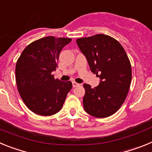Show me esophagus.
<instances>
[{
    "label": "esophagus",
    "mask_w": 152,
    "mask_h": 152,
    "mask_svg": "<svg viewBox=\"0 0 152 152\" xmlns=\"http://www.w3.org/2000/svg\"><path fill=\"white\" fill-rule=\"evenodd\" d=\"M72 85H73L74 88H76V87H77V86H79V85H80V84H79L78 83L75 82V81H73V82H72Z\"/></svg>",
    "instance_id": "obj_1"
}]
</instances>
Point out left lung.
Instances as JSON below:
<instances>
[{"label": "left lung", "instance_id": "left-lung-1", "mask_svg": "<svg viewBox=\"0 0 152 152\" xmlns=\"http://www.w3.org/2000/svg\"><path fill=\"white\" fill-rule=\"evenodd\" d=\"M86 56L91 72L100 78L94 88L84 84V110L96 118L114 114L126 100L132 81V68L128 56L121 44L105 34L76 39Z\"/></svg>", "mask_w": 152, "mask_h": 152}]
</instances>
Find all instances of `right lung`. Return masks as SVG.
Masks as SVG:
<instances>
[{"label": "right lung", "instance_id": "add662e5", "mask_svg": "<svg viewBox=\"0 0 152 152\" xmlns=\"http://www.w3.org/2000/svg\"><path fill=\"white\" fill-rule=\"evenodd\" d=\"M70 38L46 36L31 42L24 49L16 64L18 92L26 107L40 116H52L61 110L71 81L55 79L59 54Z\"/></svg>", "mask_w": 152, "mask_h": 152}]
</instances>
